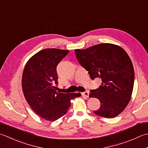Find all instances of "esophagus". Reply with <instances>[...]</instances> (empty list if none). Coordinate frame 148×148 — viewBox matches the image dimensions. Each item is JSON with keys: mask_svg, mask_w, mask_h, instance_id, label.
I'll use <instances>...</instances> for the list:
<instances>
[{"mask_svg": "<svg viewBox=\"0 0 148 148\" xmlns=\"http://www.w3.org/2000/svg\"><path fill=\"white\" fill-rule=\"evenodd\" d=\"M82 94L83 96H85V97H88L89 93H88V92H87V91H85V92H82Z\"/></svg>", "mask_w": 148, "mask_h": 148, "instance_id": "esophagus-1", "label": "esophagus"}]
</instances>
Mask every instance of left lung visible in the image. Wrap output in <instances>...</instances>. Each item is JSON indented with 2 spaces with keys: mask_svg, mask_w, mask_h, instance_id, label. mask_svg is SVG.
<instances>
[{
  "mask_svg": "<svg viewBox=\"0 0 148 148\" xmlns=\"http://www.w3.org/2000/svg\"><path fill=\"white\" fill-rule=\"evenodd\" d=\"M78 62L88 71L91 79L99 77L101 85L91 90L90 97L100 101L95 114L114 118L122 112L131 99L134 84V69L124 49L112 43H100L86 49H75Z\"/></svg>",
  "mask_w": 148,
  "mask_h": 148,
  "instance_id": "1",
  "label": "left lung"
}]
</instances>
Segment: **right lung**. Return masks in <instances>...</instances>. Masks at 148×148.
Wrapping results in <instances>:
<instances>
[{
    "instance_id": "1",
    "label": "right lung",
    "mask_w": 148,
    "mask_h": 148,
    "mask_svg": "<svg viewBox=\"0 0 148 148\" xmlns=\"http://www.w3.org/2000/svg\"><path fill=\"white\" fill-rule=\"evenodd\" d=\"M69 51L45 49L28 60L22 74V90L32 110L44 119L55 121L66 114L71 100L80 93H61L56 66Z\"/></svg>"
}]
</instances>
